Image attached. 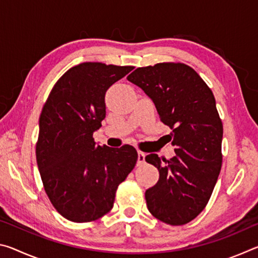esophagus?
Segmentation results:
<instances>
[{
	"label": "esophagus",
	"mask_w": 258,
	"mask_h": 258,
	"mask_svg": "<svg viewBox=\"0 0 258 258\" xmlns=\"http://www.w3.org/2000/svg\"><path fill=\"white\" fill-rule=\"evenodd\" d=\"M146 161V152L141 150L138 151V165H142Z\"/></svg>",
	"instance_id": "obj_1"
}]
</instances>
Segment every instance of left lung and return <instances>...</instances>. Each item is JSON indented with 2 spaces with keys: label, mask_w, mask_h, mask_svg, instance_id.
I'll return each instance as SVG.
<instances>
[{
  "label": "left lung",
  "mask_w": 258,
  "mask_h": 258,
  "mask_svg": "<svg viewBox=\"0 0 258 258\" xmlns=\"http://www.w3.org/2000/svg\"><path fill=\"white\" fill-rule=\"evenodd\" d=\"M127 80L151 98L176 147L169 160L146 157L159 171L158 182L146 191L148 209L166 224L189 223L206 207L222 167L223 124L215 98L198 73L182 62L137 68Z\"/></svg>",
  "instance_id": "left-lung-1"
}]
</instances>
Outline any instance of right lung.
Segmentation results:
<instances>
[{
	"instance_id": "1",
	"label": "right lung",
	"mask_w": 258,
	"mask_h": 258,
	"mask_svg": "<svg viewBox=\"0 0 258 258\" xmlns=\"http://www.w3.org/2000/svg\"><path fill=\"white\" fill-rule=\"evenodd\" d=\"M133 66L83 62L61 76L43 106L36 160L43 186L64 218L85 223L111 211L117 187L138 160L135 148L97 146L104 94Z\"/></svg>"
}]
</instances>
